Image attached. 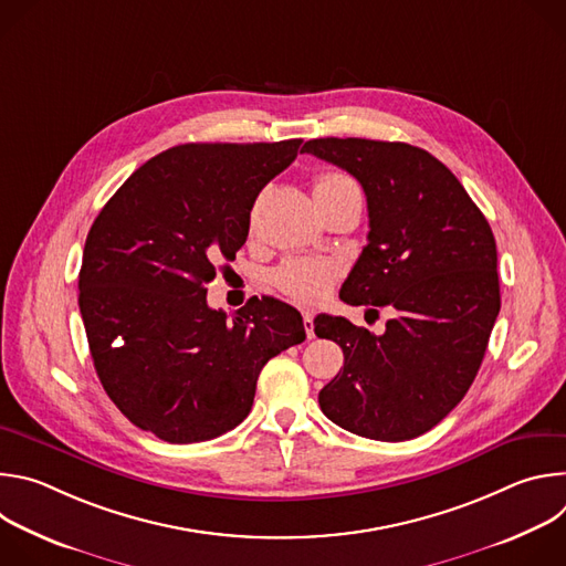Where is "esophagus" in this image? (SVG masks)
Masks as SVG:
<instances>
[{"label": "esophagus", "instance_id": "1", "mask_svg": "<svg viewBox=\"0 0 566 566\" xmlns=\"http://www.w3.org/2000/svg\"><path fill=\"white\" fill-rule=\"evenodd\" d=\"M302 319H304V332H306V338H313V313L308 308L302 311Z\"/></svg>", "mask_w": 566, "mask_h": 566}]
</instances>
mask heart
Masks as SVG:
<instances>
[{
  "label": "heart",
  "mask_w": 566,
  "mask_h": 566,
  "mask_svg": "<svg viewBox=\"0 0 566 566\" xmlns=\"http://www.w3.org/2000/svg\"><path fill=\"white\" fill-rule=\"evenodd\" d=\"M343 188H356V184L338 172H325L315 179V195L317 192H334ZM336 266L329 260H315V258H300L282 264L275 273V284L293 300L313 302L319 300L329 291L336 280Z\"/></svg>",
  "instance_id": "1"
}]
</instances>
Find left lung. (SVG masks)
Wrapping results in <instances>:
<instances>
[{"label":"left lung","mask_w":566,"mask_h":566,"mask_svg":"<svg viewBox=\"0 0 566 566\" xmlns=\"http://www.w3.org/2000/svg\"><path fill=\"white\" fill-rule=\"evenodd\" d=\"M302 151L347 170L367 197V247L340 300L398 313L382 336L340 315L313 319L315 336L345 354L317 394L319 410L358 437L415 439L457 408L486 354L502 304L493 230L459 179L421 147L313 138Z\"/></svg>","instance_id":"1"}]
</instances>
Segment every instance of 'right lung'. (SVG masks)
<instances>
[{"mask_svg": "<svg viewBox=\"0 0 566 566\" xmlns=\"http://www.w3.org/2000/svg\"><path fill=\"white\" fill-rule=\"evenodd\" d=\"M300 143L177 145L96 217L77 304L96 374L136 428L168 443L221 437L249 417L262 367L306 338L297 308L275 297L232 317L206 302L214 264L244 247L258 195Z\"/></svg>", "mask_w": 566, "mask_h": 566, "instance_id": "right-lung-1", "label": "right lung"}]
</instances>
